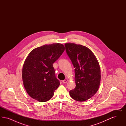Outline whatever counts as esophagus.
<instances>
[{
	"label": "esophagus",
	"mask_w": 126,
	"mask_h": 126,
	"mask_svg": "<svg viewBox=\"0 0 126 126\" xmlns=\"http://www.w3.org/2000/svg\"><path fill=\"white\" fill-rule=\"evenodd\" d=\"M67 81H68V80H67V79H65V80H64L62 81V82H63V83L65 84L66 83H67Z\"/></svg>",
	"instance_id": "1"
}]
</instances>
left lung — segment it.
I'll return each instance as SVG.
<instances>
[{
    "instance_id": "8db88e82",
    "label": "left lung",
    "mask_w": 126,
    "mask_h": 126,
    "mask_svg": "<svg viewBox=\"0 0 126 126\" xmlns=\"http://www.w3.org/2000/svg\"><path fill=\"white\" fill-rule=\"evenodd\" d=\"M66 52L75 68L76 86L69 91L74 100L83 102L94 96L101 82V70L96 57L89 48L79 44L66 43Z\"/></svg>"
}]
</instances>
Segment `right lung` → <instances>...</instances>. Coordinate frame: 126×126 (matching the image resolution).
Segmentation results:
<instances>
[{"instance_id":"1","label":"right lung","mask_w":126,"mask_h":126,"mask_svg":"<svg viewBox=\"0 0 126 126\" xmlns=\"http://www.w3.org/2000/svg\"><path fill=\"white\" fill-rule=\"evenodd\" d=\"M65 50L60 43L45 45L33 49L24 61L22 78L24 88L32 98L47 102L59 86L53 64Z\"/></svg>"}]
</instances>
